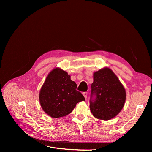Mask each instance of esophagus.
<instances>
[{"mask_svg": "<svg viewBox=\"0 0 152 152\" xmlns=\"http://www.w3.org/2000/svg\"><path fill=\"white\" fill-rule=\"evenodd\" d=\"M82 94L84 96V98L86 99H87V92H84V93H82Z\"/></svg>", "mask_w": 152, "mask_h": 152, "instance_id": "1", "label": "esophagus"}]
</instances>
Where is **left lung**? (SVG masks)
Segmentation results:
<instances>
[{
    "label": "left lung",
    "mask_w": 152,
    "mask_h": 152,
    "mask_svg": "<svg viewBox=\"0 0 152 152\" xmlns=\"http://www.w3.org/2000/svg\"><path fill=\"white\" fill-rule=\"evenodd\" d=\"M91 84L89 107L96 118L107 121L115 117L125 103V89L108 68L94 73Z\"/></svg>",
    "instance_id": "8db88e82"
}]
</instances>
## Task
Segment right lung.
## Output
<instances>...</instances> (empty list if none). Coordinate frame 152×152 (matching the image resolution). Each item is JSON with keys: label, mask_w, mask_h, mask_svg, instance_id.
<instances>
[{"label": "right lung", "mask_w": 152, "mask_h": 152, "mask_svg": "<svg viewBox=\"0 0 152 152\" xmlns=\"http://www.w3.org/2000/svg\"><path fill=\"white\" fill-rule=\"evenodd\" d=\"M77 86L65 71L54 68L46 77L39 93L44 111L53 118L70 114L77 103L85 100L80 92L76 90Z\"/></svg>", "instance_id": "1"}]
</instances>
